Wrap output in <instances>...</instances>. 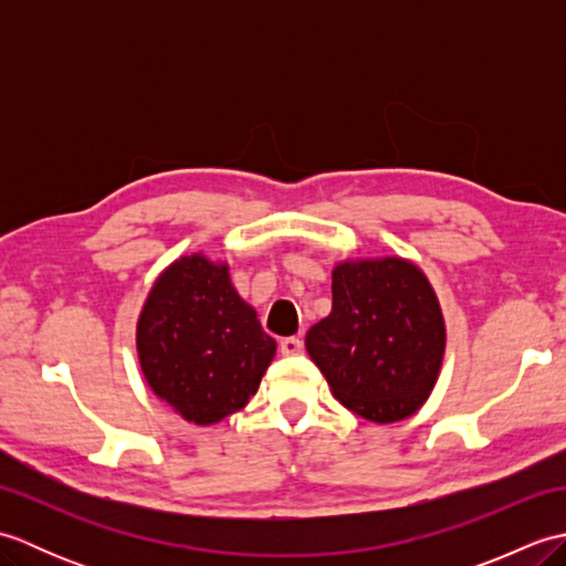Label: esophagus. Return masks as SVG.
Returning a JSON list of instances; mask_svg holds the SVG:
<instances>
[{
    "instance_id": "34e87169",
    "label": "esophagus",
    "mask_w": 566,
    "mask_h": 566,
    "mask_svg": "<svg viewBox=\"0 0 566 566\" xmlns=\"http://www.w3.org/2000/svg\"><path fill=\"white\" fill-rule=\"evenodd\" d=\"M302 350H304L302 338H282L280 340V353L282 355H298Z\"/></svg>"
}]
</instances>
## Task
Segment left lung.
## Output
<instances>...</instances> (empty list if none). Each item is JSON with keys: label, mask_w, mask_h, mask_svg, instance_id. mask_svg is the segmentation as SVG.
Masks as SVG:
<instances>
[{"label": "left lung", "mask_w": 566, "mask_h": 566, "mask_svg": "<svg viewBox=\"0 0 566 566\" xmlns=\"http://www.w3.org/2000/svg\"><path fill=\"white\" fill-rule=\"evenodd\" d=\"M306 350L345 408L371 423L416 413L444 353L436 292L416 264L384 258L333 272V311L306 333Z\"/></svg>", "instance_id": "1"}]
</instances>
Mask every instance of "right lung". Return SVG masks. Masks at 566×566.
Masks as SVG:
<instances>
[{
    "label": "right lung",
    "mask_w": 566,
    "mask_h": 566,
    "mask_svg": "<svg viewBox=\"0 0 566 566\" xmlns=\"http://www.w3.org/2000/svg\"><path fill=\"white\" fill-rule=\"evenodd\" d=\"M136 343L150 389L197 426L240 411L276 350L255 311L235 294L226 264L201 255L160 274Z\"/></svg>",
    "instance_id": "obj_1"
}]
</instances>
